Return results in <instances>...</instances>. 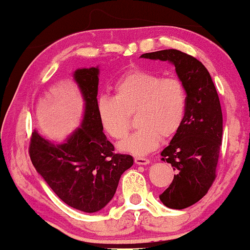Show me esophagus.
I'll use <instances>...</instances> for the list:
<instances>
[{
  "label": "esophagus",
  "instance_id": "34e87169",
  "mask_svg": "<svg viewBox=\"0 0 250 250\" xmlns=\"http://www.w3.org/2000/svg\"><path fill=\"white\" fill-rule=\"evenodd\" d=\"M135 163H136V165L146 166L149 163V160L146 159V157H135Z\"/></svg>",
  "mask_w": 250,
  "mask_h": 250
}]
</instances>
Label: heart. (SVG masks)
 Instances as JSON below:
<instances>
[{
    "instance_id": "1",
    "label": "heart",
    "mask_w": 250,
    "mask_h": 250,
    "mask_svg": "<svg viewBox=\"0 0 250 250\" xmlns=\"http://www.w3.org/2000/svg\"><path fill=\"white\" fill-rule=\"evenodd\" d=\"M114 91V96L97 100V115L104 133L121 140L129 130L128 115L135 113L139 128L119 145L125 153H150L162 136L171 137L183 125L188 95L185 82L179 77L135 69L117 79Z\"/></svg>"
}]
</instances>
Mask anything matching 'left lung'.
<instances>
[{
  "instance_id": "1",
  "label": "left lung",
  "mask_w": 250,
  "mask_h": 250,
  "mask_svg": "<svg viewBox=\"0 0 250 250\" xmlns=\"http://www.w3.org/2000/svg\"><path fill=\"white\" fill-rule=\"evenodd\" d=\"M141 57L173 63L187 89L185 121L161 153L163 161L170 163L177 174L160 195L168 208L185 209L202 199L216 179L223 131L219 95L207 68L188 54L166 49Z\"/></svg>"
}]
</instances>
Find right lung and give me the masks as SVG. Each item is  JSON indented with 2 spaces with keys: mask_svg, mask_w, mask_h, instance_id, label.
<instances>
[{
  "mask_svg": "<svg viewBox=\"0 0 250 250\" xmlns=\"http://www.w3.org/2000/svg\"><path fill=\"white\" fill-rule=\"evenodd\" d=\"M85 102L82 125L62 145L34 130L29 155L37 173L70 207L84 213L101 210L113 199L121 175L133 166L130 155L115 154L97 115L99 68L74 73Z\"/></svg>",
  "mask_w": 250,
  "mask_h": 250,
  "instance_id": "right-lung-1",
  "label": "right lung"
}]
</instances>
